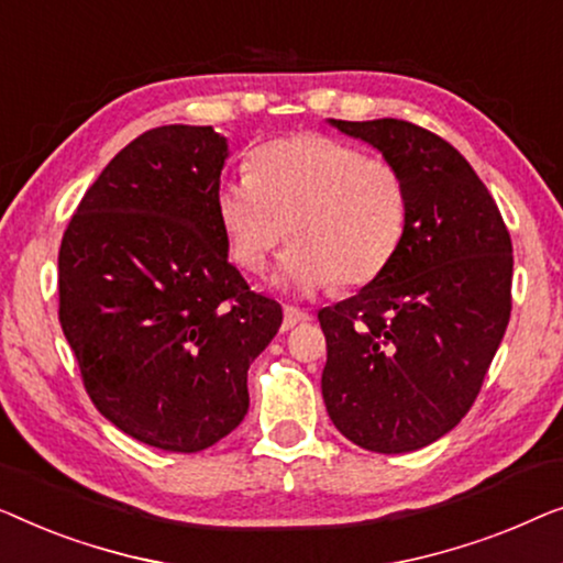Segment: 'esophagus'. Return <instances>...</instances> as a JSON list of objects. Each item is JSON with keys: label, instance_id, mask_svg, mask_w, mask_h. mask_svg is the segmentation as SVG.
Listing matches in <instances>:
<instances>
[{"label": "esophagus", "instance_id": "esophagus-1", "mask_svg": "<svg viewBox=\"0 0 563 563\" xmlns=\"http://www.w3.org/2000/svg\"><path fill=\"white\" fill-rule=\"evenodd\" d=\"M306 321H311V316H308V313L303 311V308L285 306V311H283L285 329H292V327H298V323H306Z\"/></svg>", "mask_w": 563, "mask_h": 563}]
</instances>
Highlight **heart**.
<instances>
[{
  "instance_id": "heart-1",
  "label": "heart",
  "mask_w": 563,
  "mask_h": 563,
  "mask_svg": "<svg viewBox=\"0 0 563 563\" xmlns=\"http://www.w3.org/2000/svg\"><path fill=\"white\" fill-rule=\"evenodd\" d=\"M250 173L219 184L213 206L232 260L263 273L290 232L275 283L313 296L336 280L354 288L390 265L408 224V188L390 161L350 142L300 132L260 145Z\"/></svg>"
}]
</instances>
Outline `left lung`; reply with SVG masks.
Returning <instances> with one entry per match:
<instances>
[{"label": "left lung", "mask_w": 563, "mask_h": 563, "mask_svg": "<svg viewBox=\"0 0 563 563\" xmlns=\"http://www.w3.org/2000/svg\"><path fill=\"white\" fill-rule=\"evenodd\" d=\"M402 173L408 224L390 265L321 308L329 418L377 454L423 449L466 416L510 321L512 242L456 147L402 120H329Z\"/></svg>", "instance_id": "8db88e82"}]
</instances>
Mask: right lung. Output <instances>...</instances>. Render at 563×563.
Here are the masks:
<instances>
[{
    "mask_svg": "<svg viewBox=\"0 0 563 563\" xmlns=\"http://www.w3.org/2000/svg\"><path fill=\"white\" fill-rule=\"evenodd\" d=\"M229 157L213 126L168 124L101 170L58 252V319L99 413L178 454L247 416V369L283 323L229 263L213 196Z\"/></svg>",
    "mask_w": 563,
    "mask_h": 563,
    "instance_id": "add662e5",
    "label": "right lung"
}]
</instances>
